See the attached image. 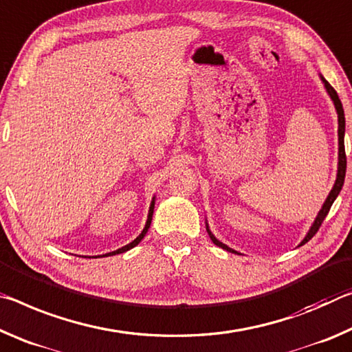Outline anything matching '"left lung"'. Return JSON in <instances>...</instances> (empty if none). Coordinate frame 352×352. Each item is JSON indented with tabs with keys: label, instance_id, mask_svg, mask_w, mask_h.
<instances>
[{
	"label": "left lung",
	"instance_id": "8db88e82",
	"mask_svg": "<svg viewBox=\"0 0 352 352\" xmlns=\"http://www.w3.org/2000/svg\"><path fill=\"white\" fill-rule=\"evenodd\" d=\"M320 79H321L322 85H324L327 95H329V98H331L332 102H333V107H336L337 118H338V164H337V177H336V182H333V186H332V188H331L329 195H327L326 201H324V203H322V206H321L318 215H316V218L314 220L312 226L309 228L306 237H304V239L301 240V243H299L298 246H302L304 243H307V241H309L310 239H312L314 235L316 234V230L320 229L322 220H324L326 215H327V212H329V209H331V206L333 204V201L337 199L338 193L342 192V187H343V182H344V175H346V155H344V111H343L342 101H340L337 91L333 90L332 85H331L329 82H327V80H326L324 78H322L321 74H320ZM206 229H207V234H209L210 240L214 241V243H215L217 246L223 248L224 251L234 252V254H240L239 251H235V250H232V248H229L228 245H224L223 241L218 240V239L215 237V235L212 234V230H210V228H209V223H207V220H206Z\"/></svg>",
	"mask_w": 352,
	"mask_h": 352
}]
</instances>
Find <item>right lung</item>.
Wrapping results in <instances>:
<instances>
[{"mask_svg": "<svg viewBox=\"0 0 352 352\" xmlns=\"http://www.w3.org/2000/svg\"><path fill=\"white\" fill-rule=\"evenodd\" d=\"M154 204H155V197H153V199H151V204H149V210H148V218H146V223H145V228H143V230L140 234L137 235V237L131 241V243H128V245H124V246H122V248H118V250H115V251H111V252H106V254H102V256H85V257H107V256H115V254H122V252H126V251H129V250H132V248L134 246H137L138 243H140V241L143 240V237H145L146 235V232H148V229H149V226H151V221H153V214H154Z\"/></svg>", "mask_w": 352, "mask_h": 352, "instance_id": "1", "label": "right lung"}]
</instances>
